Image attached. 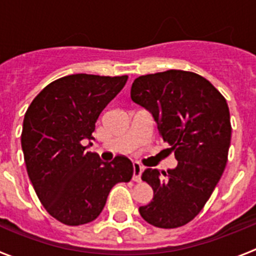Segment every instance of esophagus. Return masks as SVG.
Here are the masks:
<instances>
[{"instance_id": "esophagus-1", "label": "esophagus", "mask_w": 256, "mask_h": 256, "mask_svg": "<svg viewBox=\"0 0 256 256\" xmlns=\"http://www.w3.org/2000/svg\"><path fill=\"white\" fill-rule=\"evenodd\" d=\"M144 172V166H141V164H138L137 162H133V177L132 180L136 182H140L141 180V174Z\"/></svg>"}]
</instances>
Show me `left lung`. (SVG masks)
Instances as JSON below:
<instances>
[{"label": "left lung", "instance_id": "1", "mask_svg": "<svg viewBox=\"0 0 256 256\" xmlns=\"http://www.w3.org/2000/svg\"><path fill=\"white\" fill-rule=\"evenodd\" d=\"M130 98L152 115L178 162L166 173L144 169L142 180L154 198L140 214L155 227L184 226L204 208L224 172L232 133L227 101L204 76L184 70L138 76Z\"/></svg>", "mask_w": 256, "mask_h": 256}]
</instances>
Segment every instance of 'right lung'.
<instances>
[{"mask_svg": "<svg viewBox=\"0 0 256 256\" xmlns=\"http://www.w3.org/2000/svg\"><path fill=\"white\" fill-rule=\"evenodd\" d=\"M128 76L72 74L50 83L32 101L22 122L26 172L44 209L66 226L100 216L108 192L130 182L133 165L126 156L104 162L87 151L96 122L123 90Z\"/></svg>", "mask_w": 256, "mask_h": 256, "instance_id": "obj_1", "label": "right lung"}]
</instances>
